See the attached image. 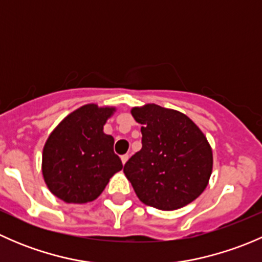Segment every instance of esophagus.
Returning a JSON list of instances; mask_svg holds the SVG:
<instances>
[{
  "label": "esophagus",
  "instance_id": "esophagus-1",
  "mask_svg": "<svg viewBox=\"0 0 262 262\" xmlns=\"http://www.w3.org/2000/svg\"><path fill=\"white\" fill-rule=\"evenodd\" d=\"M128 158H129V155H123V156H121V162H123V165H125L126 161H128Z\"/></svg>",
  "mask_w": 262,
  "mask_h": 262
}]
</instances>
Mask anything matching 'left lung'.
Instances as JSON below:
<instances>
[{
    "instance_id": "obj_1",
    "label": "left lung",
    "mask_w": 262,
    "mask_h": 262,
    "mask_svg": "<svg viewBox=\"0 0 262 262\" xmlns=\"http://www.w3.org/2000/svg\"><path fill=\"white\" fill-rule=\"evenodd\" d=\"M142 124V149L124 166L142 203L161 210L190 204L207 187L213 168L212 148L196 124L172 109L147 104L133 107Z\"/></svg>"
}]
</instances>
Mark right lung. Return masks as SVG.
Here are the masks:
<instances>
[{"instance_id": "add662e5", "label": "right lung", "mask_w": 262, "mask_h": 262, "mask_svg": "<svg viewBox=\"0 0 262 262\" xmlns=\"http://www.w3.org/2000/svg\"><path fill=\"white\" fill-rule=\"evenodd\" d=\"M114 112L115 107L83 105L66 116L47 139L43 178L52 194L63 202H92L123 168L114 153V138L102 130Z\"/></svg>"}]
</instances>
